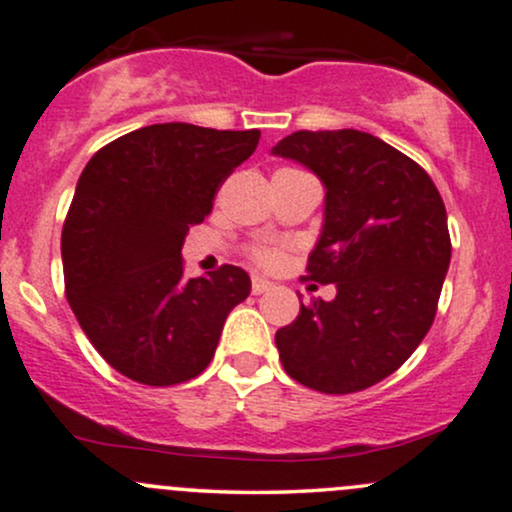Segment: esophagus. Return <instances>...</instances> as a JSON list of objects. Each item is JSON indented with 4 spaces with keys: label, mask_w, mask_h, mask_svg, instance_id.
<instances>
[{
    "label": "esophagus",
    "mask_w": 512,
    "mask_h": 512,
    "mask_svg": "<svg viewBox=\"0 0 512 512\" xmlns=\"http://www.w3.org/2000/svg\"><path fill=\"white\" fill-rule=\"evenodd\" d=\"M269 289H272V281H267L264 276H252V293H255V296H260V293Z\"/></svg>",
    "instance_id": "34e87169"
}]
</instances>
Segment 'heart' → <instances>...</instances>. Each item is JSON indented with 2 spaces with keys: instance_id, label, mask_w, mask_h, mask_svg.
Instances as JSON below:
<instances>
[{
  "instance_id": "b5f03b06",
  "label": "heart",
  "mask_w": 512,
  "mask_h": 512,
  "mask_svg": "<svg viewBox=\"0 0 512 512\" xmlns=\"http://www.w3.org/2000/svg\"><path fill=\"white\" fill-rule=\"evenodd\" d=\"M252 262L260 264V267H274L279 262V250L269 248V245H257V248L250 250Z\"/></svg>"
}]
</instances>
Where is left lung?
I'll use <instances>...</instances> for the list:
<instances>
[{
	"label": "left lung",
	"instance_id": "1",
	"mask_svg": "<svg viewBox=\"0 0 512 512\" xmlns=\"http://www.w3.org/2000/svg\"><path fill=\"white\" fill-rule=\"evenodd\" d=\"M272 154L325 182L303 279L337 286L334 301L301 303L276 330L281 366L325 395L361 392L395 373L436 320L452 252L443 197L419 163L358 129H301Z\"/></svg>",
	"mask_w": 512,
	"mask_h": 512
}]
</instances>
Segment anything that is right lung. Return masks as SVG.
I'll return each instance as SVG.
<instances>
[{
    "label": "right lung",
    "instance_id": "right-lung-1",
    "mask_svg": "<svg viewBox=\"0 0 512 512\" xmlns=\"http://www.w3.org/2000/svg\"><path fill=\"white\" fill-rule=\"evenodd\" d=\"M260 129L166 122L105 144L76 182L62 226L64 296L88 342L134 383L170 387L214 358L250 276L221 264L182 279V243L248 161Z\"/></svg>",
    "mask_w": 512,
    "mask_h": 512
}]
</instances>
